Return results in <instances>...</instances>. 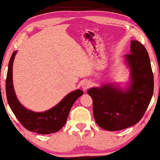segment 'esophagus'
<instances>
[{
    "mask_svg": "<svg viewBox=\"0 0 160 160\" xmlns=\"http://www.w3.org/2000/svg\"><path fill=\"white\" fill-rule=\"evenodd\" d=\"M90 87H91V82H89V81H85V82L82 84V88L84 91L89 89Z\"/></svg>",
    "mask_w": 160,
    "mask_h": 160,
    "instance_id": "obj_1",
    "label": "esophagus"
}]
</instances>
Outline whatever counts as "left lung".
I'll use <instances>...</instances> for the list:
<instances>
[{
    "label": "left lung",
    "instance_id": "left-lung-1",
    "mask_svg": "<svg viewBox=\"0 0 160 160\" xmlns=\"http://www.w3.org/2000/svg\"><path fill=\"white\" fill-rule=\"evenodd\" d=\"M130 51L125 55L131 69L132 82L128 90L109 84L88 90L92 98L95 120L104 130H121L135 125L152 97L154 76L148 52L138 40H132Z\"/></svg>",
    "mask_w": 160,
    "mask_h": 160
}]
</instances>
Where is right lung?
Masks as SVG:
<instances>
[{
	"label": "right lung",
	"mask_w": 160,
	"mask_h": 160,
	"mask_svg": "<svg viewBox=\"0 0 160 160\" xmlns=\"http://www.w3.org/2000/svg\"><path fill=\"white\" fill-rule=\"evenodd\" d=\"M17 51L12 52L8 64L6 81L7 100L15 116L28 130L42 135L55 133L66 123L70 109L83 91L77 90L65 97L57 105L42 112H32L24 108L16 98L12 85V64Z\"/></svg>",
	"instance_id": "right-lung-1"
}]
</instances>
